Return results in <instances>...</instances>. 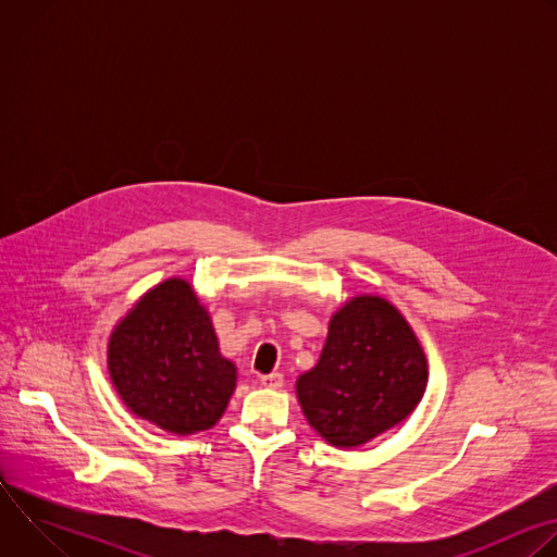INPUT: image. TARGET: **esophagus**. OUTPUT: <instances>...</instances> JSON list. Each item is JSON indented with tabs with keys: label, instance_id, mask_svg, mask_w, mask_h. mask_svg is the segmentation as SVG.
Listing matches in <instances>:
<instances>
[{
	"label": "esophagus",
	"instance_id": "1",
	"mask_svg": "<svg viewBox=\"0 0 557 557\" xmlns=\"http://www.w3.org/2000/svg\"><path fill=\"white\" fill-rule=\"evenodd\" d=\"M260 383H262L264 387H273V389H277V387H282V383H284V376H282L280 372L262 374V376H260Z\"/></svg>",
	"mask_w": 557,
	"mask_h": 557
}]
</instances>
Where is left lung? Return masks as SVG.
I'll return each mask as SVG.
<instances>
[{"mask_svg": "<svg viewBox=\"0 0 557 557\" xmlns=\"http://www.w3.org/2000/svg\"><path fill=\"white\" fill-rule=\"evenodd\" d=\"M425 385L428 359L406 317L379 295H357L333 314L322 357L295 392L310 428L350 449L406 421Z\"/></svg>", "mask_w": 557, "mask_h": 557, "instance_id": "left-lung-1", "label": "left lung"}]
</instances>
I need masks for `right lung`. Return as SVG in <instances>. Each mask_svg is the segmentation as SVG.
I'll return each instance as SVG.
<instances>
[{
    "instance_id": "obj_1",
    "label": "right lung",
    "mask_w": 557,
    "mask_h": 557,
    "mask_svg": "<svg viewBox=\"0 0 557 557\" xmlns=\"http://www.w3.org/2000/svg\"><path fill=\"white\" fill-rule=\"evenodd\" d=\"M108 370L129 412L178 436L213 428L237 381L207 308L181 277L147 290L114 326Z\"/></svg>"
}]
</instances>
